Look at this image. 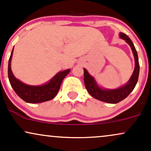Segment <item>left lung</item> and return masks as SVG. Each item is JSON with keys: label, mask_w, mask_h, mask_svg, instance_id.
<instances>
[{"label": "left lung", "mask_w": 151, "mask_h": 151, "mask_svg": "<svg viewBox=\"0 0 151 151\" xmlns=\"http://www.w3.org/2000/svg\"><path fill=\"white\" fill-rule=\"evenodd\" d=\"M119 37L124 39L129 45L133 52L135 60V68L132 77L128 82L124 86L116 88V89H105L99 86L93 77L90 75L86 69H83V81L87 91L92 97L103 102L108 103H117L126 99L131 92L134 90L137 85L139 74V63L137 50L132 43V40L127 35L124 33H119Z\"/></svg>", "instance_id": "left-lung-1"}]
</instances>
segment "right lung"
I'll list each match as a JSON object with an SVG mask.
<instances>
[{"label": "right lung", "instance_id": "obj_1", "mask_svg": "<svg viewBox=\"0 0 151 151\" xmlns=\"http://www.w3.org/2000/svg\"><path fill=\"white\" fill-rule=\"evenodd\" d=\"M12 49L8 62V78L10 85L15 93L23 101L29 103H39L50 101L55 97L59 91L61 83L64 78L70 73V69L61 71L48 82L41 86H31L24 83L14 77L11 70V60L13 54Z\"/></svg>", "mask_w": 151, "mask_h": 151}]
</instances>
